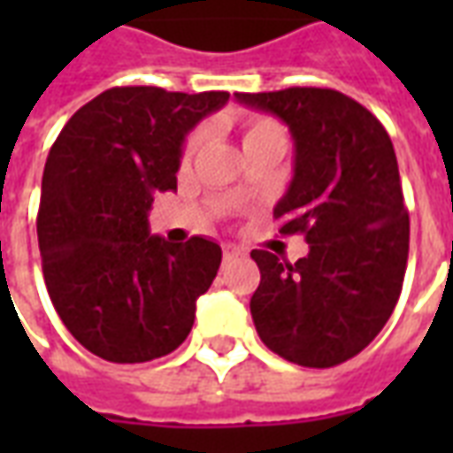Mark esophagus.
<instances>
[{
	"label": "esophagus",
	"instance_id": "1",
	"mask_svg": "<svg viewBox=\"0 0 453 453\" xmlns=\"http://www.w3.org/2000/svg\"><path fill=\"white\" fill-rule=\"evenodd\" d=\"M245 255V250H240V247L235 245H223V259L226 262H230V259H237V257Z\"/></svg>",
	"mask_w": 453,
	"mask_h": 453
}]
</instances>
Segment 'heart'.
<instances>
[{
    "instance_id": "heart-1",
    "label": "heart",
    "mask_w": 453,
    "mask_h": 453,
    "mask_svg": "<svg viewBox=\"0 0 453 453\" xmlns=\"http://www.w3.org/2000/svg\"><path fill=\"white\" fill-rule=\"evenodd\" d=\"M201 142H203V133L194 130L187 138V142H184V150H181L184 162L196 155ZM262 142H286L284 126L279 120L266 119V116H257V119L247 120L245 126H242V148L250 150L255 148V145H262Z\"/></svg>"
}]
</instances>
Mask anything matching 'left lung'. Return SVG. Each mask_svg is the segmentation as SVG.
I'll use <instances>...</instances> for the list:
<instances>
[{"instance_id": "left-lung-1", "label": "left lung", "mask_w": 453, "mask_h": 453, "mask_svg": "<svg viewBox=\"0 0 453 453\" xmlns=\"http://www.w3.org/2000/svg\"><path fill=\"white\" fill-rule=\"evenodd\" d=\"M235 99L291 130L294 179L274 218L281 235L301 233L311 247L294 265L252 250L262 274L252 320L274 354L330 369L357 357L398 303L410 218L395 150L369 109L334 89L288 87Z\"/></svg>"}]
</instances>
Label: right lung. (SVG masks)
Masks as SVG:
<instances>
[{"label":"right lung","instance_id":"1","mask_svg":"<svg viewBox=\"0 0 453 453\" xmlns=\"http://www.w3.org/2000/svg\"><path fill=\"white\" fill-rule=\"evenodd\" d=\"M227 92L113 87L65 123L43 169L38 247L55 311L96 357L140 364L187 340L220 245L150 235L157 191L177 188L187 133Z\"/></svg>","mask_w":453,"mask_h":453}]
</instances>
